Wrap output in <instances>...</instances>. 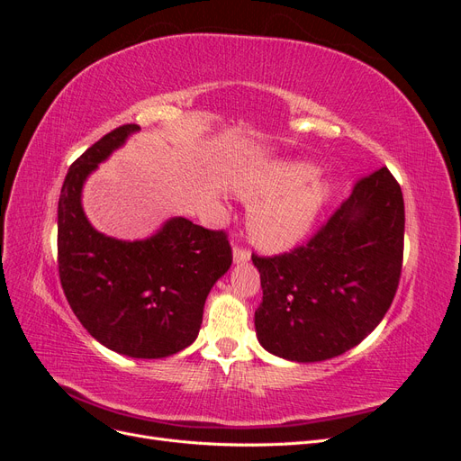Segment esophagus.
I'll return each mask as SVG.
<instances>
[{
    "instance_id": "34e87169",
    "label": "esophagus",
    "mask_w": 461,
    "mask_h": 461,
    "mask_svg": "<svg viewBox=\"0 0 461 461\" xmlns=\"http://www.w3.org/2000/svg\"><path fill=\"white\" fill-rule=\"evenodd\" d=\"M249 249H246V248H239V246H234V249H232V259H234V263L239 265V263H248L249 261Z\"/></svg>"
}]
</instances>
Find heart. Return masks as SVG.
I'll return each instance as SVG.
<instances>
[{"label": "heart", "instance_id": "b5f03b06", "mask_svg": "<svg viewBox=\"0 0 461 461\" xmlns=\"http://www.w3.org/2000/svg\"><path fill=\"white\" fill-rule=\"evenodd\" d=\"M315 175L317 167L312 161L278 159L263 163L236 180V194L254 203L248 229L259 248L283 252L310 230L332 192L330 183Z\"/></svg>", "mask_w": 461, "mask_h": 461}]
</instances>
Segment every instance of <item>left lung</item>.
I'll return each instance as SVG.
<instances>
[{
  "instance_id": "left-lung-1",
  "label": "left lung",
  "mask_w": 461,
  "mask_h": 461,
  "mask_svg": "<svg viewBox=\"0 0 461 461\" xmlns=\"http://www.w3.org/2000/svg\"><path fill=\"white\" fill-rule=\"evenodd\" d=\"M403 222L400 185L383 167L357 180L308 244L273 258L252 256L263 288L256 332L265 350L312 364L364 340L394 300Z\"/></svg>"
}]
</instances>
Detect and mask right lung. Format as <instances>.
Segmentation results:
<instances>
[{
  "label": "right lung",
  "instance_id": "right-lung-1",
  "mask_svg": "<svg viewBox=\"0 0 461 461\" xmlns=\"http://www.w3.org/2000/svg\"><path fill=\"white\" fill-rule=\"evenodd\" d=\"M140 131L122 124L71 165L58 207V265L68 305L92 337L129 357L161 359L196 340L209 290L232 263L225 230L171 217L144 240L95 230L82 188L97 165Z\"/></svg>",
  "mask_w": 461,
  "mask_h": 461
}]
</instances>
